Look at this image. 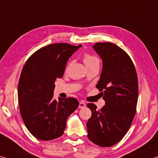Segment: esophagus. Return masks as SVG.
<instances>
[{
  "mask_svg": "<svg viewBox=\"0 0 158 158\" xmlns=\"http://www.w3.org/2000/svg\"><path fill=\"white\" fill-rule=\"evenodd\" d=\"M85 106H86V104H85V103L84 102H80L79 103V108H85Z\"/></svg>",
  "mask_w": 158,
  "mask_h": 158,
  "instance_id": "34e87169",
  "label": "esophagus"
}]
</instances>
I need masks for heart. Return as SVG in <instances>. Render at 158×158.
Here are the masks:
<instances>
[{
    "label": "heart",
    "mask_w": 158,
    "mask_h": 158,
    "mask_svg": "<svg viewBox=\"0 0 158 158\" xmlns=\"http://www.w3.org/2000/svg\"><path fill=\"white\" fill-rule=\"evenodd\" d=\"M83 61L86 66H91L92 64H99V59L97 56L88 53H85L83 55ZM71 64V61H69V63L67 64L66 69H68Z\"/></svg>",
    "instance_id": "b5f03b06"
}]
</instances>
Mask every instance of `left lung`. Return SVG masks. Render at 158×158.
Listing matches in <instances>:
<instances>
[{
	"label": "left lung",
	"instance_id": "left-lung-1",
	"mask_svg": "<svg viewBox=\"0 0 158 158\" xmlns=\"http://www.w3.org/2000/svg\"><path fill=\"white\" fill-rule=\"evenodd\" d=\"M93 48L103 61L97 88L106 104L101 108L87 104L92 116L87 123L88 138L102 147L118 143L127 132L136 111L138 77L130 56L116 44L97 43Z\"/></svg>",
	"mask_w": 158,
	"mask_h": 158
}]
</instances>
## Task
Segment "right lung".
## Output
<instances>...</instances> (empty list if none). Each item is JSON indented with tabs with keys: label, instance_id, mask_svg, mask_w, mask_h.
I'll return each mask as SVG.
<instances>
[{
	"label": "right lung",
	"instance_id": "1",
	"mask_svg": "<svg viewBox=\"0 0 158 158\" xmlns=\"http://www.w3.org/2000/svg\"><path fill=\"white\" fill-rule=\"evenodd\" d=\"M81 46L50 44L35 51L23 67L18 84L19 111L28 130L40 140L61 136L67 118L78 107L75 98L54 100L53 92L55 81L63 76L67 61Z\"/></svg>",
	"mask_w": 158,
	"mask_h": 158
}]
</instances>
